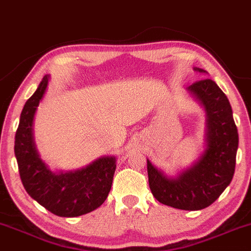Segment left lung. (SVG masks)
<instances>
[{"label": "left lung", "instance_id": "obj_1", "mask_svg": "<svg viewBox=\"0 0 251 251\" xmlns=\"http://www.w3.org/2000/svg\"><path fill=\"white\" fill-rule=\"evenodd\" d=\"M194 70L207 74L203 69ZM187 90L206 112L203 152L175 176H168L147 159V173L151 192L160 203L200 210L217 200L234 176L238 133L230 102L215 81L206 78Z\"/></svg>", "mask_w": 251, "mask_h": 251}]
</instances>
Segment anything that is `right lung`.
I'll use <instances>...</instances> for the list:
<instances>
[{
  "mask_svg": "<svg viewBox=\"0 0 251 251\" xmlns=\"http://www.w3.org/2000/svg\"><path fill=\"white\" fill-rule=\"evenodd\" d=\"M45 75L26 100L15 135V156L21 180L28 194L45 209L62 217L84 215L100 207L110 193L116 156H100L76 171L50 170L39 156L34 139V118L49 84Z\"/></svg>",
  "mask_w": 251,
  "mask_h": 251,
  "instance_id": "right-lung-1",
  "label": "right lung"
}]
</instances>
